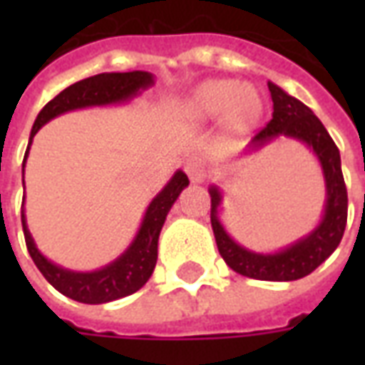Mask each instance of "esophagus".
<instances>
[{"label": "esophagus", "instance_id": "esophagus-1", "mask_svg": "<svg viewBox=\"0 0 365 365\" xmlns=\"http://www.w3.org/2000/svg\"><path fill=\"white\" fill-rule=\"evenodd\" d=\"M185 172L191 178V182H201L203 180V164H201V160L191 158L185 164Z\"/></svg>", "mask_w": 365, "mask_h": 365}]
</instances>
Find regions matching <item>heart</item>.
Instances as JSON below:
<instances>
[{
  "label": "heart",
  "instance_id": "b5f03b06",
  "mask_svg": "<svg viewBox=\"0 0 365 365\" xmlns=\"http://www.w3.org/2000/svg\"><path fill=\"white\" fill-rule=\"evenodd\" d=\"M187 111L201 120L222 113L225 127L230 133H246L260 120L264 99L254 86H242L235 80H209L193 90L187 99Z\"/></svg>",
  "mask_w": 365,
  "mask_h": 365
}]
</instances>
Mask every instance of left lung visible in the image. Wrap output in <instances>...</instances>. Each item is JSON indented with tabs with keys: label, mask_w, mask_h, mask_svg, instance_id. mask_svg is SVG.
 Listing matches in <instances>:
<instances>
[{
	"label": "left lung",
	"mask_w": 365,
	"mask_h": 365,
	"mask_svg": "<svg viewBox=\"0 0 365 365\" xmlns=\"http://www.w3.org/2000/svg\"><path fill=\"white\" fill-rule=\"evenodd\" d=\"M268 88L274 101V119L254 136L245 154L262 150L279 138H291L309 146L319 160L324 178V211L321 221L309 235L277 252H254L238 245L222 227L219 219L222 191L219 185H211V227L222 260L237 274L264 282H293L319 268L340 245L348 217V193L340 168V152L319 117L279 86L268 82Z\"/></svg>",
	"instance_id": "obj_1"
}]
</instances>
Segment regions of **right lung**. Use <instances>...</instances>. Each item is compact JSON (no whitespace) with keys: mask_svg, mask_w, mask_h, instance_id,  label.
I'll use <instances>...</instances> for the list:
<instances>
[{"mask_svg":"<svg viewBox=\"0 0 365 365\" xmlns=\"http://www.w3.org/2000/svg\"><path fill=\"white\" fill-rule=\"evenodd\" d=\"M154 86V76L150 72L135 70V72H105V74L91 76L82 82L72 83L70 88L62 90L58 96L44 105L41 113L36 115L35 125L31 130L27 152L23 158V187H25V162H27L29 148L33 144V138L41 128L58 117L62 113L86 109V107H103V105L127 103L136 96H140L144 90ZM190 185L187 175L182 170H178L170 182L162 187L156 197L152 199L150 205L146 207L143 222L138 227V232L133 238V242L127 246V250L119 258L109 262L107 266L93 272H74V269L62 268L58 264L51 262L36 248L35 240L31 237L25 217V197L21 207V222L25 232V242L31 258L41 269V274L46 277L54 289H58L62 295L88 303V305H101L115 299L127 297L143 287L150 279L156 260H158V237L164 227L170 209L180 197L185 187Z\"/></svg>","mask_w":365,"mask_h":365,"instance_id":"obj_1","label":"right lung"}]
</instances>
